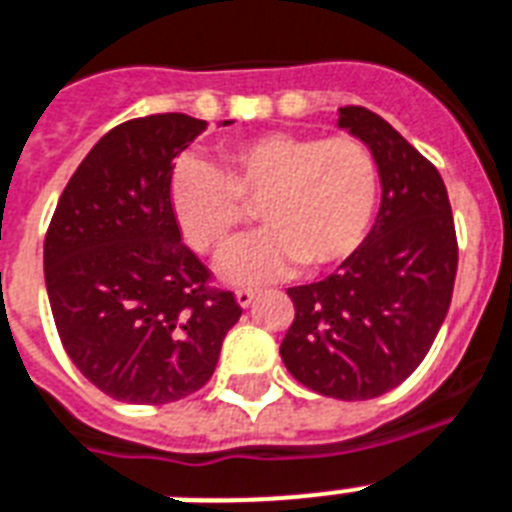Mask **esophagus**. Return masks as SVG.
Returning a JSON list of instances; mask_svg holds the SVG:
<instances>
[{
	"label": "esophagus",
	"mask_w": 512,
	"mask_h": 512,
	"mask_svg": "<svg viewBox=\"0 0 512 512\" xmlns=\"http://www.w3.org/2000/svg\"><path fill=\"white\" fill-rule=\"evenodd\" d=\"M255 297H257L255 289H239V292H236V302H239V307H249L252 302H255Z\"/></svg>",
	"instance_id": "esophagus-1"
}]
</instances>
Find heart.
Segmentation results:
<instances>
[{"mask_svg":"<svg viewBox=\"0 0 512 512\" xmlns=\"http://www.w3.org/2000/svg\"><path fill=\"white\" fill-rule=\"evenodd\" d=\"M378 194L371 149L352 136L263 134L223 152L220 165L186 160L173 176V210L186 242L223 255L244 207H260L265 231L220 260L231 281L276 278L294 265L334 268L363 244Z\"/></svg>","mask_w":512,"mask_h":512,"instance_id":"obj_1","label":"heart"}]
</instances>
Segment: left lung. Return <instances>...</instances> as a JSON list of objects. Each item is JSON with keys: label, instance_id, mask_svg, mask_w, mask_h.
Returning <instances> with one entry per match:
<instances>
[{"label": "left lung", "instance_id": "obj_1", "mask_svg": "<svg viewBox=\"0 0 512 512\" xmlns=\"http://www.w3.org/2000/svg\"><path fill=\"white\" fill-rule=\"evenodd\" d=\"M339 126L371 149L381 207L363 244L323 281L292 286L281 360L334 400H373L421 365L458 273L455 220L439 170L381 115L339 107Z\"/></svg>", "mask_w": 512, "mask_h": 512}]
</instances>
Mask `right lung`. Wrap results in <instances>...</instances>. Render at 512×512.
Masks as SVG:
<instances>
[{"label": "right lung", "mask_w": 512, "mask_h": 512, "mask_svg": "<svg viewBox=\"0 0 512 512\" xmlns=\"http://www.w3.org/2000/svg\"><path fill=\"white\" fill-rule=\"evenodd\" d=\"M205 128L184 112L120 123L54 207L44 239L54 326L78 371L118 402L165 405L202 389L242 315L181 242L170 202L173 162Z\"/></svg>", "instance_id": "right-lung-1"}]
</instances>
